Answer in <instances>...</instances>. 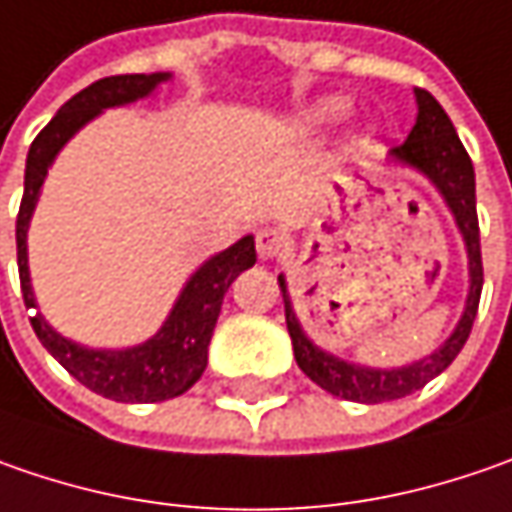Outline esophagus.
I'll return each mask as SVG.
<instances>
[{
  "label": "esophagus",
  "mask_w": 512,
  "mask_h": 512,
  "mask_svg": "<svg viewBox=\"0 0 512 512\" xmlns=\"http://www.w3.org/2000/svg\"><path fill=\"white\" fill-rule=\"evenodd\" d=\"M255 246H257V255H260V260H275V257L286 255L289 240H286L278 229H260L255 237Z\"/></svg>",
  "instance_id": "34e87169"
}]
</instances>
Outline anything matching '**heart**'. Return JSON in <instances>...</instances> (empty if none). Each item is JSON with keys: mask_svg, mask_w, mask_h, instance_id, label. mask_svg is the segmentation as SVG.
<instances>
[{"mask_svg": "<svg viewBox=\"0 0 512 512\" xmlns=\"http://www.w3.org/2000/svg\"><path fill=\"white\" fill-rule=\"evenodd\" d=\"M346 114V102L341 97H321L312 105L300 108L298 117H295V125L300 131H321V128H329L335 125ZM355 145H361V137L352 140Z\"/></svg>", "mask_w": 512, "mask_h": 512, "instance_id": "obj_1", "label": "heart"}]
</instances>
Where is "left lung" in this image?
Here are the masks:
<instances>
[{
	"mask_svg": "<svg viewBox=\"0 0 512 512\" xmlns=\"http://www.w3.org/2000/svg\"><path fill=\"white\" fill-rule=\"evenodd\" d=\"M415 105H418V117H415L410 137L404 140V145L389 151V160L424 174L433 183L435 191L441 194V200L447 203V209L453 214L458 234L464 240L470 286H467L464 312L458 318L456 329L430 355H424L421 361L404 364V367L381 369L352 364V361H344V358L321 349L303 332L298 315H295V306H292V298H289L286 278L278 275L283 306H286V329H289V338H292L298 367L321 389L338 395V398H346V401H358V404H384V401L404 398V395L421 389L424 384H430L435 375H441L444 369L450 367L456 361L458 352H461V346L467 344V338H470V329H473L478 312V298H481V283H484L473 163H470L464 145L458 140L456 128L450 123L447 111L438 105L433 94L424 91V88H415Z\"/></svg>",
	"mask_w": 512,
	"mask_h": 512,
	"instance_id": "8db88e82",
	"label": "left lung"
}]
</instances>
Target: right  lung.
<instances>
[{"mask_svg":"<svg viewBox=\"0 0 512 512\" xmlns=\"http://www.w3.org/2000/svg\"><path fill=\"white\" fill-rule=\"evenodd\" d=\"M168 79H171L168 71L100 79L65 102L56 111L54 120L45 125L31 143L28 163H25V194H22V206L16 217V260H19L22 298L28 309H36L31 269H28V229H31V217L39 203V191L48 177V168L54 166L56 154L65 148V143L79 128L97 120L105 108H120V105L145 100ZM255 260L252 234L240 237L229 249L203 260L191 272L186 286L180 289L163 326L137 346H125V349L82 346L59 335L54 326L45 321L42 312H36L31 318V326L42 346L91 392L111 401H123V404L168 401V398L183 395L200 381L209 361V341H212L223 298L232 280L240 272L252 269Z\"/></svg>","mask_w":512,"mask_h":512,"instance_id":"obj_1","label":"right lung"}]
</instances>
